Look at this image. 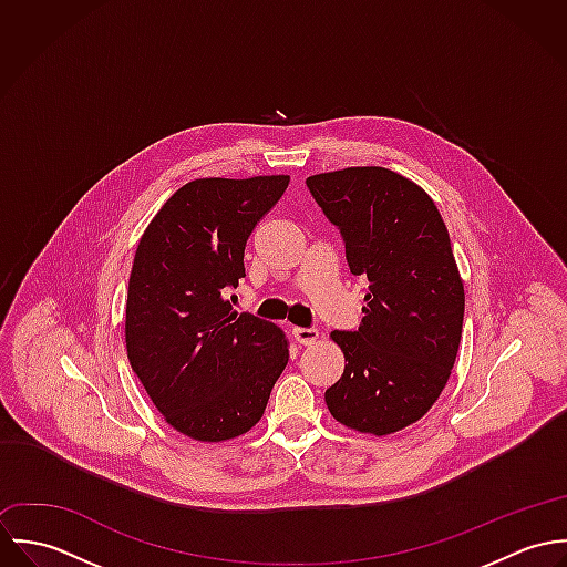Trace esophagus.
I'll list each match as a JSON object with an SVG mask.
<instances>
[{
	"label": "esophagus",
	"instance_id": "1",
	"mask_svg": "<svg viewBox=\"0 0 567 567\" xmlns=\"http://www.w3.org/2000/svg\"><path fill=\"white\" fill-rule=\"evenodd\" d=\"M292 333H295L297 342H301V344H312L319 338V329H315V327H295Z\"/></svg>",
	"mask_w": 567,
	"mask_h": 567
}]
</instances>
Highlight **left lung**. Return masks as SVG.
<instances>
[{
    "label": "left lung",
    "mask_w": 567,
    "mask_h": 567,
    "mask_svg": "<svg viewBox=\"0 0 567 567\" xmlns=\"http://www.w3.org/2000/svg\"><path fill=\"white\" fill-rule=\"evenodd\" d=\"M306 183L342 234L349 270L369 281L358 331L329 333L344 371L324 404L349 430L395 434L434 405L456 362L465 290L447 227L427 192L389 167Z\"/></svg>",
    "instance_id": "1"
}]
</instances>
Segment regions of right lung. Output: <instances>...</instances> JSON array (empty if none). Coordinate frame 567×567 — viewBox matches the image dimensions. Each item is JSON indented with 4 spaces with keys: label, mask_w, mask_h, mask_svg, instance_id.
<instances>
[{
    "label": "right lung",
    "mask_w": 567,
    "mask_h": 567,
    "mask_svg": "<svg viewBox=\"0 0 567 567\" xmlns=\"http://www.w3.org/2000/svg\"><path fill=\"white\" fill-rule=\"evenodd\" d=\"M288 174L196 178L146 227L126 297V353L176 432L223 443L264 416L288 364L281 327L238 315L225 288L244 277V246L275 207Z\"/></svg>",
    "instance_id": "add662e5"
}]
</instances>
